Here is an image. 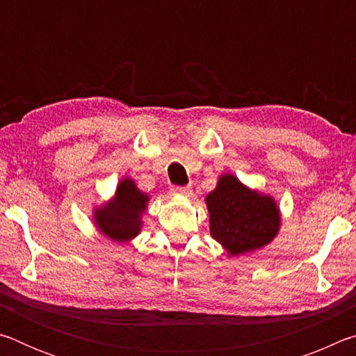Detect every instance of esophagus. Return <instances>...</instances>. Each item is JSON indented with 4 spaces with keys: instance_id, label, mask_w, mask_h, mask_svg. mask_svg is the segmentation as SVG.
I'll return each mask as SVG.
<instances>
[{
    "instance_id": "1",
    "label": "esophagus",
    "mask_w": 356,
    "mask_h": 356,
    "mask_svg": "<svg viewBox=\"0 0 356 356\" xmlns=\"http://www.w3.org/2000/svg\"><path fill=\"white\" fill-rule=\"evenodd\" d=\"M172 191L176 193V195H182V196H190L193 193L191 186H172Z\"/></svg>"
}]
</instances>
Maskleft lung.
Listing matches in <instances>:
<instances>
[{
  "label": "left lung",
  "mask_w": 356,
  "mask_h": 356,
  "mask_svg": "<svg viewBox=\"0 0 356 356\" xmlns=\"http://www.w3.org/2000/svg\"><path fill=\"white\" fill-rule=\"evenodd\" d=\"M206 204L210 234L229 256L262 248L280 231L281 215L273 197L250 190L232 174H222Z\"/></svg>",
  "instance_id": "obj_1"
}]
</instances>
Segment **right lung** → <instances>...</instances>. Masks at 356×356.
I'll use <instances>...</instances> for the list:
<instances>
[{
  "label": "right lung",
  "mask_w": 356,
  "mask_h": 356,
  "mask_svg": "<svg viewBox=\"0 0 356 356\" xmlns=\"http://www.w3.org/2000/svg\"><path fill=\"white\" fill-rule=\"evenodd\" d=\"M149 196L138 190L131 179H122L113 200L94 210L95 226L114 242L125 243L141 231L143 213L146 212Z\"/></svg>",
  "instance_id": "1"
}]
</instances>
